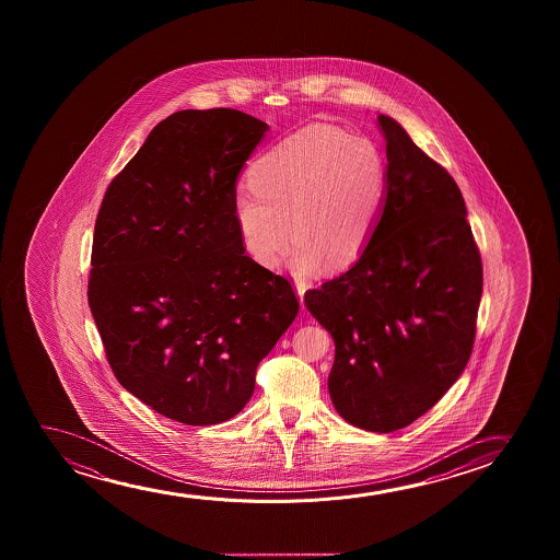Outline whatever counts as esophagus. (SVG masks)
Instances as JSON below:
<instances>
[{
  "label": "esophagus",
  "mask_w": 560,
  "mask_h": 560,
  "mask_svg": "<svg viewBox=\"0 0 560 560\" xmlns=\"http://www.w3.org/2000/svg\"><path fill=\"white\" fill-rule=\"evenodd\" d=\"M294 289H296V294L300 296V306L304 310V292H306V283L296 281V283H294Z\"/></svg>",
  "instance_id": "obj_1"
}]
</instances>
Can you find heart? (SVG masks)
I'll return each mask as SVG.
<instances>
[{
    "mask_svg": "<svg viewBox=\"0 0 560 560\" xmlns=\"http://www.w3.org/2000/svg\"><path fill=\"white\" fill-rule=\"evenodd\" d=\"M248 185L233 202L246 253L276 266L291 230L292 269L307 276L322 261L348 268L368 248L383 214L388 166L371 139L314 124L254 162Z\"/></svg>",
    "mask_w": 560,
    "mask_h": 560,
    "instance_id": "heart-1",
    "label": "heart"
}]
</instances>
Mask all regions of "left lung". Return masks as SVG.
I'll return each instance as SVG.
<instances>
[{
  "instance_id": "obj_1",
  "label": "left lung",
  "mask_w": 560,
  "mask_h": 560,
  "mask_svg": "<svg viewBox=\"0 0 560 560\" xmlns=\"http://www.w3.org/2000/svg\"><path fill=\"white\" fill-rule=\"evenodd\" d=\"M388 189L360 260L306 292L335 340L329 394L342 419L394 432L427 413L467 368L482 299V258L447 170L390 116Z\"/></svg>"
}]
</instances>
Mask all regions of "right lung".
Wrapping results in <instances>:
<instances>
[{
    "label": "right lung",
    "mask_w": 560,
    "mask_h": 560,
    "mask_svg": "<svg viewBox=\"0 0 560 560\" xmlns=\"http://www.w3.org/2000/svg\"><path fill=\"white\" fill-rule=\"evenodd\" d=\"M268 128L235 108L174 113L101 202L93 319L118 383L172 421L235 417L299 314L291 281L246 256L233 220L238 172Z\"/></svg>",
    "instance_id": "1"
}]
</instances>
